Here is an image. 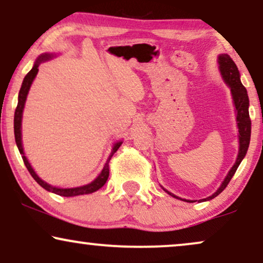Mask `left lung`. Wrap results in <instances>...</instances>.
Instances as JSON below:
<instances>
[{"label": "left lung", "mask_w": 263, "mask_h": 263, "mask_svg": "<svg viewBox=\"0 0 263 263\" xmlns=\"http://www.w3.org/2000/svg\"><path fill=\"white\" fill-rule=\"evenodd\" d=\"M218 63H220L221 74L223 76L224 81L227 82L229 87H231L234 105H235V109H237V121H238V128H239V154H238L237 161H235L233 167L231 168V171L228 172L227 177L224 178L223 183L221 184V187L218 188V191L214 193L211 197L202 199V200L205 201L211 200V199L217 197V195L220 194L221 192H223V189L227 187L229 182H231L232 177L234 176L235 171H237L238 166L240 165V162L242 159H244V156L247 155L249 144H250V136H251V120H250V115H249L248 92H247V88H245L240 82V75H239L237 65H235V63L232 61V58L229 57L228 54H221L220 57H218ZM167 193L170 195H172V197H175V195L171 194L170 192ZM184 201H188V200H184Z\"/></svg>", "instance_id": "left-lung-1"}]
</instances>
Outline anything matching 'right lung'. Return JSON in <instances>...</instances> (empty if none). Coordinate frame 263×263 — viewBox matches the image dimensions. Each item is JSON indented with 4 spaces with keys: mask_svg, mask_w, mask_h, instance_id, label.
<instances>
[{
    "mask_svg": "<svg viewBox=\"0 0 263 263\" xmlns=\"http://www.w3.org/2000/svg\"><path fill=\"white\" fill-rule=\"evenodd\" d=\"M52 57V54H42L41 57H40L36 63L32 66V69L30 70L26 76L24 78V81H23L22 84V87H21V91H19V96H18V105H16L15 108V112H14V137H15V143H16V147H18L19 152H21L22 154V158H23V161H24V164L26 166V168H28V171L30 172V175L32 176V178L35 179L37 183L41 185L42 188H45L46 191L48 192H52V193H55V194L58 195H62V197H75V195H82V194H89V193H93L96 191H98L99 188H102L103 185L105 184V182H107V179L109 177V161H110L111 156L114 155V153L118 151L119 148H120V145L122 144V142H119L116 143L114 145V148H112V152L110 156H109V159L105 162L104 167H103V170L101 174L97 178L95 179V181L91 182V183L86 184V185H82V187H76V188H58V187H53V185H49L46 183V182H43L41 178L39 177L37 175L35 174V171L32 170V167L30 166L28 159L25 158L24 155V151H23V145H22V115H23V109H24V104H25V99H26V96H28V92L30 89V86L32 84V80L35 79L36 74H37L39 71V64L41 62H45L47 61Z\"/></svg>",
    "mask_w": 263,
    "mask_h": 263,
    "instance_id": "1",
    "label": "right lung"
}]
</instances>
